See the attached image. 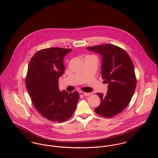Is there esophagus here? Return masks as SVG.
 Returning a JSON list of instances; mask_svg holds the SVG:
<instances>
[{
	"instance_id": "1",
	"label": "esophagus",
	"mask_w": 158,
	"mask_h": 158,
	"mask_svg": "<svg viewBox=\"0 0 158 158\" xmlns=\"http://www.w3.org/2000/svg\"><path fill=\"white\" fill-rule=\"evenodd\" d=\"M90 93H88V92H83V95L85 96H89L90 95Z\"/></svg>"
}]
</instances>
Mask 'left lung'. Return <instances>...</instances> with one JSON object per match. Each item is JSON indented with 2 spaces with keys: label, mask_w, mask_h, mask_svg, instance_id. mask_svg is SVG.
<instances>
[{
  "label": "left lung",
  "mask_w": 158,
  "mask_h": 158,
  "mask_svg": "<svg viewBox=\"0 0 158 158\" xmlns=\"http://www.w3.org/2000/svg\"><path fill=\"white\" fill-rule=\"evenodd\" d=\"M102 56V77L108 83L106 95H97L100 105L95 111L100 116L112 117L123 111L129 105L136 86L135 68L130 56L123 48L110 44L88 47Z\"/></svg>",
  "instance_id": "1"
}]
</instances>
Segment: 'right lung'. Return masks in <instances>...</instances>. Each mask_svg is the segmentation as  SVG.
Returning a JSON list of instances; mask_svg holds the SVG:
<instances>
[{
	"label": "right lung",
	"instance_id": "obj_1",
	"mask_svg": "<svg viewBox=\"0 0 158 158\" xmlns=\"http://www.w3.org/2000/svg\"><path fill=\"white\" fill-rule=\"evenodd\" d=\"M72 49L52 47L38 50L31 58L26 88L36 110L47 120L63 122L70 118L79 100L76 90L60 92L58 79L64 72V56Z\"/></svg>",
	"mask_w": 158,
	"mask_h": 158
}]
</instances>
